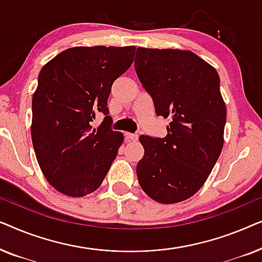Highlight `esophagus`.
Listing matches in <instances>:
<instances>
[{"mask_svg": "<svg viewBox=\"0 0 262 262\" xmlns=\"http://www.w3.org/2000/svg\"><path fill=\"white\" fill-rule=\"evenodd\" d=\"M126 137L130 139V141H132V142H136L138 139V135L137 134H130V132H126Z\"/></svg>", "mask_w": 262, "mask_h": 262, "instance_id": "esophagus-1", "label": "esophagus"}]
</instances>
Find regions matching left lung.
<instances>
[{
	"instance_id": "left-lung-1",
	"label": "left lung",
	"mask_w": 262,
	"mask_h": 262,
	"mask_svg": "<svg viewBox=\"0 0 262 262\" xmlns=\"http://www.w3.org/2000/svg\"><path fill=\"white\" fill-rule=\"evenodd\" d=\"M135 69L157 116L171 119L164 138L139 137L138 182L157 203L184 202L205 184L223 149L227 108L220 76L195 53L178 49L138 48Z\"/></svg>"
}]
</instances>
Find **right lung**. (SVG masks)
I'll return each instance as SVG.
<instances>
[{
	"mask_svg": "<svg viewBox=\"0 0 262 262\" xmlns=\"http://www.w3.org/2000/svg\"><path fill=\"white\" fill-rule=\"evenodd\" d=\"M136 46H75L41 68L32 98V143L44 177L80 198L100 187L123 144L107 107L113 82L134 62ZM106 117L93 129L95 114Z\"/></svg>",
	"mask_w": 262,
	"mask_h": 262,
	"instance_id": "add662e5",
	"label": "right lung"
}]
</instances>
